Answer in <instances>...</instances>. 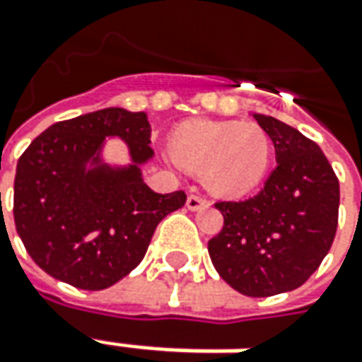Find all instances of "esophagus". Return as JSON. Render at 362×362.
<instances>
[{"instance_id":"esophagus-1","label":"esophagus","mask_w":362,"mask_h":362,"mask_svg":"<svg viewBox=\"0 0 362 362\" xmlns=\"http://www.w3.org/2000/svg\"><path fill=\"white\" fill-rule=\"evenodd\" d=\"M210 206V202L206 200L204 196H198V194H190L188 200H186V208L192 210V212H198V210H206Z\"/></svg>"}]
</instances>
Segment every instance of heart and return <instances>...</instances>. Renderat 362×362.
Masks as SVG:
<instances>
[{
	"instance_id": "b5f03b06",
	"label": "heart",
	"mask_w": 362,
	"mask_h": 362,
	"mask_svg": "<svg viewBox=\"0 0 362 362\" xmlns=\"http://www.w3.org/2000/svg\"><path fill=\"white\" fill-rule=\"evenodd\" d=\"M170 150L184 168L202 172L212 192L242 196L264 180L272 140L255 122L188 120L172 132Z\"/></svg>"
}]
</instances>
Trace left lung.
Masks as SVG:
<instances>
[{"mask_svg": "<svg viewBox=\"0 0 362 362\" xmlns=\"http://www.w3.org/2000/svg\"><path fill=\"white\" fill-rule=\"evenodd\" d=\"M275 146L277 166L259 194L218 202L222 232L208 242L216 272L247 297L303 285L335 240L339 180L313 140L274 117L253 115Z\"/></svg>", "mask_w": 362, "mask_h": 362, "instance_id": "left-lung-1", "label": "left lung"}]
</instances>
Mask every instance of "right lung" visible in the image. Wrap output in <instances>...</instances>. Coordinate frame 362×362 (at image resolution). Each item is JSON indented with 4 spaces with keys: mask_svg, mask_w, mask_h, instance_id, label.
I'll return each instance as SVG.
<instances>
[{
    "mask_svg": "<svg viewBox=\"0 0 362 362\" xmlns=\"http://www.w3.org/2000/svg\"><path fill=\"white\" fill-rule=\"evenodd\" d=\"M107 136L127 142L129 167L102 162ZM148 144L146 112L115 107L55 122L29 144L17 162L13 218L45 274L98 291L142 262L156 226L186 204L182 190L156 194L144 184Z\"/></svg>",
    "mask_w": 362,
    "mask_h": 362,
    "instance_id": "right-lung-1",
    "label": "right lung"
}]
</instances>
